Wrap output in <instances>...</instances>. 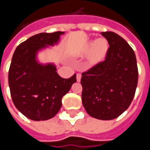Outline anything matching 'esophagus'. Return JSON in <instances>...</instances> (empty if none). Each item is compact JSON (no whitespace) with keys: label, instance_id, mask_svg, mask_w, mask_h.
<instances>
[{"label":"esophagus","instance_id":"obj_1","mask_svg":"<svg viewBox=\"0 0 150 150\" xmlns=\"http://www.w3.org/2000/svg\"><path fill=\"white\" fill-rule=\"evenodd\" d=\"M81 78V75L80 73H77V81H80Z\"/></svg>","mask_w":150,"mask_h":150}]
</instances>
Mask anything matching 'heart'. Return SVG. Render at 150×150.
<instances>
[{
  "instance_id": "heart-1",
  "label": "heart",
  "mask_w": 150,
  "mask_h": 150,
  "mask_svg": "<svg viewBox=\"0 0 150 150\" xmlns=\"http://www.w3.org/2000/svg\"><path fill=\"white\" fill-rule=\"evenodd\" d=\"M108 50V43L105 39H97L95 42H90L87 44L84 54H90V60L93 63H98L104 58Z\"/></svg>"
}]
</instances>
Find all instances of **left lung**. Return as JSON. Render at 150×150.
I'll use <instances>...</instances> for the list:
<instances>
[{
	"mask_svg": "<svg viewBox=\"0 0 150 150\" xmlns=\"http://www.w3.org/2000/svg\"><path fill=\"white\" fill-rule=\"evenodd\" d=\"M109 43L106 59L81 75V100L90 116L110 120L130 106L137 86L138 69L134 51L121 36L102 32Z\"/></svg>",
	"mask_w": 150,
	"mask_h": 150,
	"instance_id": "left-lung-1",
	"label": "left lung"
}]
</instances>
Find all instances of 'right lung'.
Listing matches in <instances>:
<instances>
[{
	"instance_id": "1",
	"label": "right lung",
	"mask_w": 150,
	"mask_h": 150,
	"mask_svg": "<svg viewBox=\"0 0 150 150\" xmlns=\"http://www.w3.org/2000/svg\"><path fill=\"white\" fill-rule=\"evenodd\" d=\"M64 32L40 33L17 47L9 70L13 103L22 114L35 121L54 117L62 106V97L77 81L76 74L68 79L59 76L55 64L37 60L40 50L58 43Z\"/></svg>"
}]
</instances>
